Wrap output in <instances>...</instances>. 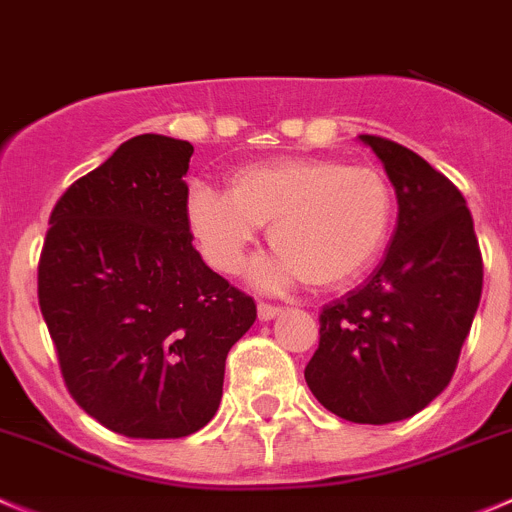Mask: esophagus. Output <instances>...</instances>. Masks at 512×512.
Instances as JSON below:
<instances>
[{
	"mask_svg": "<svg viewBox=\"0 0 512 512\" xmlns=\"http://www.w3.org/2000/svg\"><path fill=\"white\" fill-rule=\"evenodd\" d=\"M281 314V306H276V304H264V301H261L259 304V319L261 321H271V319H276V316Z\"/></svg>",
	"mask_w": 512,
	"mask_h": 512,
	"instance_id": "obj_1",
	"label": "esophagus"
}]
</instances>
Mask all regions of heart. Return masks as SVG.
I'll list each match as a JSON object with an SVG mask.
<instances>
[{"instance_id": "heart-1", "label": "heart", "mask_w": 512, "mask_h": 512, "mask_svg": "<svg viewBox=\"0 0 512 512\" xmlns=\"http://www.w3.org/2000/svg\"><path fill=\"white\" fill-rule=\"evenodd\" d=\"M186 221L203 259L238 274L261 226L271 259L253 269L261 289L309 281L321 289L352 284L384 251L394 223V193L372 165L329 158H276L233 170L228 193L198 183Z\"/></svg>"}]
</instances>
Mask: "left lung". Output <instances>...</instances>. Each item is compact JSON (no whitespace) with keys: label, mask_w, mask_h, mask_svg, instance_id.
<instances>
[{"label":"left lung","mask_w":512,"mask_h":512,"mask_svg":"<svg viewBox=\"0 0 512 512\" xmlns=\"http://www.w3.org/2000/svg\"><path fill=\"white\" fill-rule=\"evenodd\" d=\"M359 140L392 180L397 228L372 276L321 309L304 377L342 420L387 425L450 384L483 294V256L465 198L445 175L405 145Z\"/></svg>","instance_id":"8db88e82"}]
</instances>
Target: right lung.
<instances>
[{"label": "right lung", "mask_w": 512, "mask_h": 512, "mask_svg": "<svg viewBox=\"0 0 512 512\" xmlns=\"http://www.w3.org/2000/svg\"><path fill=\"white\" fill-rule=\"evenodd\" d=\"M193 145L145 133L57 201L37 271L40 309L77 405L135 440L206 427L251 296L203 264L186 221Z\"/></svg>", "instance_id": "obj_1"}]
</instances>
